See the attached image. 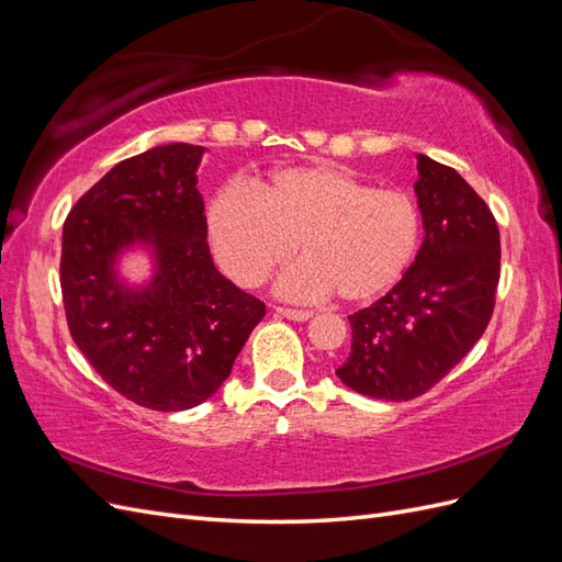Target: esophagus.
<instances>
[{
	"mask_svg": "<svg viewBox=\"0 0 562 562\" xmlns=\"http://www.w3.org/2000/svg\"><path fill=\"white\" fill-rule=\"evenodd\" d=\"M277 314L291 318V321H310L314 316V312H310V310H291V307H277Z\"/></svg>",
	"mask_w": 562,
	"mask_h": 562,
	"instance_id": "1",
	"label": "esophagus"
}]
</instances>
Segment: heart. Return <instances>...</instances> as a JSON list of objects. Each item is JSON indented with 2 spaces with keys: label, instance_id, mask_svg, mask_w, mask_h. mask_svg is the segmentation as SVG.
I'll list each match as a JSON object with an SVG mask.
<instances>
[{
  "label": "heart",
  "instance_id": "b5f03b06",
  "mask_svg": "<svg viewBox=\"0 0 562 562\" xmlns=\"http://www.w3.org/2000/svg\"><path fill=\"white\" fill-rule=\"evenodd\" d=\"M217 262L258 285L300 246L304 260L277 279V293L366 302L389 291L415 260L422 215L411 194L372 187L337 164L277 168L258 190L229 184L209 206Z\"/></svg>",
  "mask_w": 562,
  "mask_h": 562
}]
</instances>
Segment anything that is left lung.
<instances>
[{
  "instance_id": "8db88e82",
  "label": "left lung",
  "mask_w": 562,
  "mask_h": 562,
  "mask_svg": "<svg viewBox=\"0 0 562 562\" xmlns=\"http://www.w3.org/2000/svg\"><path fill=\"white\" fill-rule=\"evenodd\" d=\"M424 241L403 279L349 316L351 351L335 375L380 401H411L464 359L485 333L499 283V229L454 168L417 155Z\"/></svg>"
}]
</instances>
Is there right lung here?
I'll return each instance as SVG.
<instances>
[{
  "label": "right lung",
  "mask_w": 562,
  "mask_h": 562,
  "mask_svg": "<svg viewBox=\"0 0 562 562\" xmlns=\"http://www.w3.org/2000/svg\"><path fill=\"white\" fill-rule=\"evenodd\" d=\"M206 147L171 143L119 161L63 227L60 288L75 345L128 401L190 411L229 378L265 304L213 265L196 171ZM140 251L148 274L123 260Z\"/></svg>",
  "instance_id": "add662e5"
}]
</instances>
